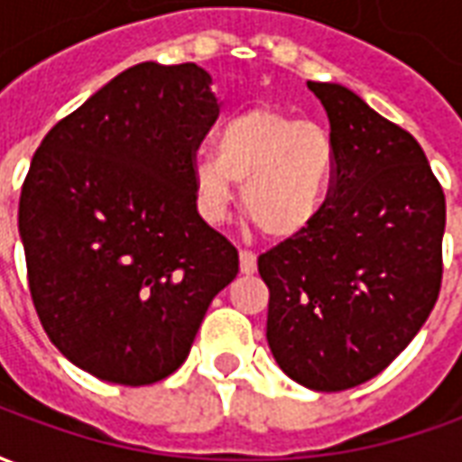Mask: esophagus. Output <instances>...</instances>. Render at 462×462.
<instances>
[{
	"mask_svg": "<svg viewBox=\"0 0 462 462\" xmlns=\"http://www.w3.org/2000/svg\"><path fill=\"white\" fill-rule=\"evenodd\" d=\"M240 272L242 274H254V272H257V254H254V252H240Z\"/></svg>",
	"mask_w": 462,
	"mask_h": 462,
	"instance_id": "esophagus-1",
	"label": "esophagus"
}]
</instances>
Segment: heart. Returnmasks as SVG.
I'll return each mask as SVG.
<instances>
[{
    "label": "heart",
    "instance_id": "heart-1",
    "mask_svg": "<svg viewBox=\"0 0 462 462\" xmlns=\"http://www.w3.org/2000/svg\"><path fill=\"white\" fill-rule=\"evenodd\" d=\"M334 141L314 121L257 106L222 123L215 155L192 162V192L205 222L220 225L235 200L232 182H242V205L264 235L300 237L324 210Z\"/></svg>",
    "mask_w": 462,
    "mask_h": 462
}]
</instances>
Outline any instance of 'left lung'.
<instances>
[{
  "mask_svg": "<svg viewBox=\"0 0 462 462\" xmlns=\"http://www.w3.org/2000/svg\"><path fill=\"white\" fill-rule=\"evenodd\" d=\"M307 86L329 116V192L310 230L260 254L257 270L282 371L346 391L378 376L436 307L446 195L411 133L344 86Z\"/></svg>",
  "mask_w": 462,
  "mask_h": 462,
  "instance_id": "1",
  "label": "left lung"
}]
</instances>
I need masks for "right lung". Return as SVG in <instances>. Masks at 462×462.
<instances>
[{
    "mask_svg": "<svg viewBox=\"0 0 462 462\" xmlns=\"http://www.w3.org/2000/svg\"><path fill=\"white\" fill-rule=\"evenodd\" d=\"M195 64L131 66L46 133L19 198L36 314L71 364L148 386L190 354L240 254L202 220L192 162L217 121Z\"/></svg>",
    "mask_w": 462,
    "mask_h": 462,
    "instance_id": "1",
    "label": "right lung"
}]
</instances>
